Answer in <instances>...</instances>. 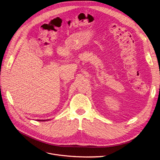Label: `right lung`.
<instances>
[{
  "instance_id": "obj_1",
  "label": "right lung",
  "mask_w": 160,
  "mask_h": 160,
  "mask_svg": "<svg viewBox=\"0 0 160 160\" xmlns=\"http://www.w3.org/2000/svg\"><path fill=\"white\" fill-rule=\"evenodd\" d=\"M47 120H37V121H39V122H42V121L44 122V121H47Z\"/></svg>"
}]
</instances>
